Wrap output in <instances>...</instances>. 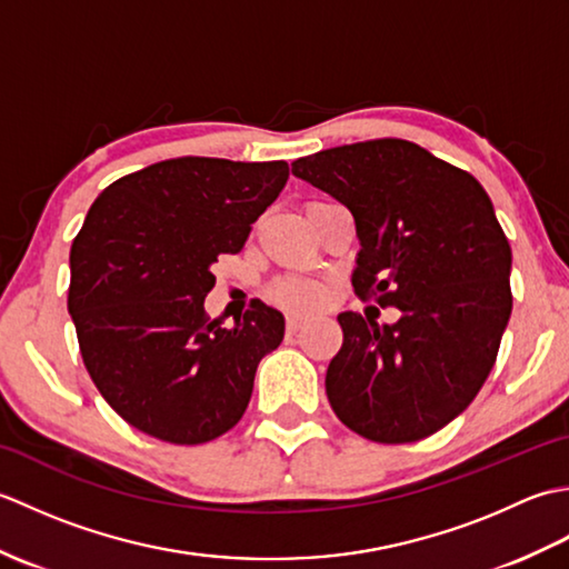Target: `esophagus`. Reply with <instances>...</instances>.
Masks as SVG:
<instances>
[{
	"label": "esophagus",
	"instance_id": "1",
	"mask_svg": "<svg viewBox=\"0 0 569 569\" xmlns=\"http://www.w3.org/2000/svg\"><path fill=\"white\" fill-rule=\"evenodd\" d=\"M300 328H303V318H296V316H288V318H286V330H288V335H296Z\"/></svg>",
	"mask_w": 569,
	"mask_h": 569
}]
</instances>
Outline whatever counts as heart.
I'll list each match as a JSON object with an SVG mask.
<instances>
[{
  "instance_id": "b5f03b06",
  "label": "heart",
  "mask_w": 569,
  "mask_h": 569,
  "mask_svg": "<svg viewBox=\"0 0 569 569\" xmlns=\"http://www.w3.org/2000/svg\"><path fill=\"white\" fill-rule=\"evenodd\" d=\"M269 298L288 310L306 312L322 303L325 288L318 281H310V278L283 276V278H276V281L269 286Z\"/></svg>"
}]
</instances>
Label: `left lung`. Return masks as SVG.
Returning a JSON list of instances; mask_svg holds the SVG:
<instances>
[{"label":"left lung","instance_id":"left-lung-1","mask_svg":"<svg viewBox=\"0 0 569 569\" xmlns=\"http://www.w3.org/2000/svg\"><path fill=\"white\" fill-rule=\"evenodd\" d=\"M352 212V286L393 306L377 325L337 316L345 342L325 377L335 416L373 442L428 438L475 401L511 318V247L487 190L413 141L371 139L293 161Z\"/></svg>","mask_w":569,"mask_h":569}]
</instances>
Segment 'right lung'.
Returning <instances> with one entry per match:
<instances>
[{
    "mask_svg": "<svg viewBox=\"0 0 569 569\" xmlns=\"http://www.w3.org/2000/svg\"><path fill=\"white\" fill-rule=\"evenodd\" d=\"M288 180L286 161L183 156L100 192L70 247L68 312L102 398L129 426L173 445L232 430L283 316L251 300L234 328L210 320L212 263L244 247Z\"/></svg>",
    "mask_w": 569,
    "mask_h": 569,
    "instance_id": "obj_1",
    "label": "right lung"
}]
</instances>
